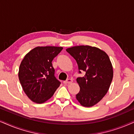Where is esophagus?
Here are the masks:
<instances>
[{
	"label": "esophagus",
	"instance_id": "1",
	"mask_svg": "<svg viewBox=\"0 0 134 134\" xmlns=\"http://www.w3.org/2000/svg\"><path fill=\"white\" fill-rule=\"evenodd\" d=\"M72 82H73V81H72V79H67V80L64 81V83H65V84H70V83H72Z\"/></svg>",
	"mask_w": 134,
	"mask_h": 134
}]
</instances>
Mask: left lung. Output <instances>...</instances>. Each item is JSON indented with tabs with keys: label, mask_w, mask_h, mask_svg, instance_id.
Returning <instances> with one entry per match:
<instances>
[{
	"label": "left lung",
	"mask_w": 134,
	"mask_h": 134,
	"mask_svg": "<svg viewBox=\"0 0 134 134\" xmlns=\"http://www.w3.org/2000/svg\"><path fill=\"white\" fill-rule=\"evenodd\" d=\"M66 51L75 59L79 73L85 72L84 77L77 79L80 89L76 98L82 106L91 107L103 99L111 85L113 69L109 57L104 51L87 45Z\"/></svg>",
	"instance_id": "8db88e82"
}]
</instances>
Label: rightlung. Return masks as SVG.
Masks as SVG:
<instances>
[{
	"instance_id": "1",
	"label": "right lung",
	"mask_w": 134,
	"mask_h": 134,
	"mask_svg": "<svg viewBox=\"0 0 134 134\" xmlns=\"http://www.w3.org/2000/svg\"><path fill=\"white\" fill-rule=\"evenodd\" d=\"M62 47L38 46L27 53L20 65L18 78L22 88L33 102L43 103L60 86L52 61Z\"/></svg>"
}]
</instances>
